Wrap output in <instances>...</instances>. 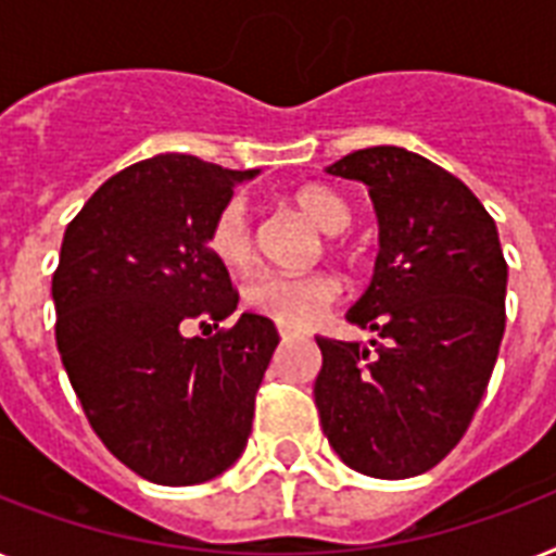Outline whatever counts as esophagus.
<instances>
[{
    "mask_svg": "<svg viewBox=\"0 0 556 556\" xmlns=\"http://www.w3.org/2000/svg\"><path fill=\"white\" fill-rule=\"evenodd\" d=\"M279 337H282V340H293L296 331H291V328H286V325H279Z\"/></svg>",
    "mask_w": 556,
    "mask_h": 556,
    "instance_id": "obj_1",
    "label": "esophagus"
}]
</instances>
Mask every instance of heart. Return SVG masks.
I'll return each mask as SVG.
<instances>
[{"instance_id":"1","label":"heart","mask_w":556,"mask_h":556,"mask_svg":"<svg viewBox=\"0 0 556 556\" xmlns=\"http://www.w3.org/2000/svg\"><path fill=\"white\" fill-rule=\"evenodd\" d=\"M293 211H300L311 225L325 233L349 231L354 223V211L340 193L325 185H300L288 197ZM207 248L223 268L242 274L254 263V231L248 219L245 205L239 200L225 202L216 211ZM340 296V279L328 270H314L302 277L288 274H260L245 288V305L263 317L274 319L286 328H308L333 300Z\"/></svg>"}]
</instances>
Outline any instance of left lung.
I'll return each mask as SVG.
<instances>
[{"label":"left lung","instance_id":"8db88e82","mask_svg":"<svg viewBox=\"0 0 556 556\" xmlns=\"http://www.w3.org/2000/svg\"><path fill=\"white\" fill-rule=\"evenodd\" d=\"M325 170L363 182L377 211L371 286L345 319L380 340L368 351L317 337L319 422L354 471L417 477L463 440L497 363L508 282L497 225L468 185L405 148H365Z\"/></svg>","mask_w":556,"mask_h":556}]
</instances>
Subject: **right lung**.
<instances>
[{
  "label": "right lung",
  "instance_id": "1",
  "mask_svg": "<svg viewBox=\"0 0 556 556\" xmlns=\"http://www.w3.org/2000/svg\"><path fill=\"white\" fill-rule=\"evenodd\" d=\"M256 174L160 153L111 176L62 239L51 291L67 380L105 448L160 485H197L237 463L279 345L260 314L205 340L182 333L237 311L207 231Z\"/></svg>",
  "mask_w": 556,
  "mask_h": 556
}]
</instances>
